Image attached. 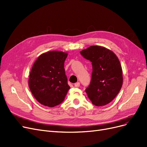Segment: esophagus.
<instances>
[{"label":"esophagus","mask_w":147,"mask_h":147,"mask_svg":"<svg viewBox=\"0 0 147 147\" xmlns=\"http://www.w3.org/2000/svg\"><path fill=\"white\" fill-rule=\"evenodd\" d=\"M74 85L76 86V87H79V86H80V83L79 82H76V83H75L74 84Z\"/></svg>","instance_id":"1"}]
</instances>
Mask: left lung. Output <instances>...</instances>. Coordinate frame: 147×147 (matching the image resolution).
<instances>
[{"mask_svg": "<svg viewBox=\"0 0 147 147\" xmlns=\"http://www.w3.org/2000/svg\"><path fill=\"white\" fill-rule=\"evenodd\" d=\"M80 54L93 66L91 82L85 90L88 98L96 106L109 104L122 86V69L119 59L111 50L95 45L81 51Z\"/></svg>", "mask_w": 147, "mask_h": 147, "instance_id": "obj_1", "label": "left lung"}]
</instances>
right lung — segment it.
I'll return each instance as SVG.
<instances>
[{
    "mask_svg": "<svg viewBox=\"0 0 147 147\" xmlns=\"http://www.w3.org/2000/svg\"><path fill=\"white\" fill-rule=\"evenodd\" d=\"M68 54L58 51L43 53L33 64L28 85L32 95L41 104L53 107L64 100L70 86L64 62Z\"/></svg>",
    "mask_w": 147,
    "mask_h": 147,
    "instance_id": "1",
    "label": "right lung"
}]
</instances>
